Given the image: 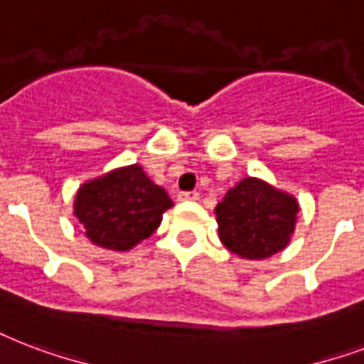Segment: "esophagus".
Instances as JSON below:
<instances>
[{"label": "esophagus", "instance_id": "1", "mask_svg": "<svg viewBox=\"0 0 364 364\" xmlns=\"http://www.w3.org/2000/svg\"><path fill=\"white\" fill-rule=\"evenodd\" d=\"M200 198V194L196 193V191H187V193H179V200L183 202H194Z\"/></svg>", "mask_w": 364, "mask_h": 364}]
</instances>
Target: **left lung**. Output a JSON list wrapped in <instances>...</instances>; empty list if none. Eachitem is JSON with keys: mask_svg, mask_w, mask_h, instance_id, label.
Masks as SVG:
<instances>
[{"mask_svg": "<svg viewBox=\"0 0 364 364\" xmlns=\"http://www.w3.org/2000/svg\"><path fill=\"white\" fill-rule=\"evenodd\" d=\"M298 212L292 194L246 177L215 208L219 240L244 259H265L287 248Z\"/></svg>", "mask_w": 364, "mask_h": 364, "instance_id": "1", "label": "left lung"}]
</instances>
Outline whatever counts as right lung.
<instances>
[{
  "instance_id": "obj_1",
  "label": "right lung",
  "mask_w": 364,
  "mask_h": 364,
  "mask_svg": "<svg viewBox=\"0 0 364 364\" xmlns=\"http://www.w3.org/2000/svg\"><path fill=\"white\" fill-rule=\"evenodd\" d=\"M171 206L168 193L133 164L83 183L74 198V215L91 242L126 252L151 237Z\"/></svg>"
}]
</instances>
